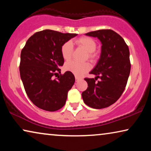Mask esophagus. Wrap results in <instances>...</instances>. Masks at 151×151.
Listing matches in <instances>:
<instances>
[{
  "label": "esophagus",
  "instance_id": "34e87169",
  "mask_svg": "<svg viewBox=\"0 0 151 151\" xmlns=\"http://www.w3.org/2000/svg\"><path fill=\"white\" fill-rule=\"evenodd\" d=\"M76 82H78V81H80V80H81V78H79V77H78V76H76Z\"/></svg>",
  "mask_w": 151,
  "mask_h": 151
}]
</instances>
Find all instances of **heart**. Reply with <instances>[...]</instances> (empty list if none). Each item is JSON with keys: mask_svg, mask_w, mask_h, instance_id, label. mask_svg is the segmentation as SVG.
<instances>
[{"mask_svg": "<svg viewBox=\"0 0 151 151\" xmlns=\"http://www.w3.org/2000/svg\"><path fill=\"white\" fill-rule=\"evenodd\" d=\"M76 44L86 51V59H89L91 62H96L98 59V53L96 51L97 42L94 39L88 36H82L76 39ZM61 55L65 60L71 58L73 51V47L71 41H67L61 47ZM64 68L67 71L73 73L76 76H82L91 69L88 63H80L76 61H69L65 63Z\"/></svg>", "mask_w": 151, "mask_h": 151, "instance_id": "b5f03b06", "label": "heart"}]
</instances>
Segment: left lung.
Masks as SVG:
<instances>
[{"label": "left lung", "instance_id": "left-lung-1", "mask_svg": "<svg viewBox=\"0 0 151 151\" xmlns=\"http://www.w3.org/2000/svg\"><path fill=\"white\" fill-rule=\"evenodd\" d=\"M102 42V53L96 67L90 72L95 78H84L88 84L82 93L84 102L93 109L106 108L114 104L122 94L131 71L129 47L118 34L111 29L88 32ZM98 78L100 81L96 82Z\"/></svg>", "mask_w": 151, "mask_h": 151}]
</instances>
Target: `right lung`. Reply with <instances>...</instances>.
<instances>
[{
	"instance_id": "obj_1",
	"label": "right lung",
	"mask_w": 151,
	"mask_h": 151,
	"mask_svg": "<svg viewBox=\"0 0 151 151\" xmlns=\"http://www.w3.org/2000/svg\"><path fill=\"white\" fill-rule=\"evenodd\" d=\"M76 36L45 29L35 33L22 48L20 78L29 98L38 108L55 111L65 104L75 77L69 71L60 73L56 78L53 76L60 73L59 67L64 64L62 45Z\"/></svg>"
}]
</instances>
